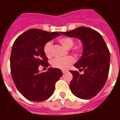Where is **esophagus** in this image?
<instances>
[{"instance_id":"34e87169","label":"esophagus","mask_w":120,"mask_h":120,"mask_svg":"<svg viewBox=\"0 0 120 120\" xmlns=\"http://www.w3.org/2000/svg\"><path fill=\"white\" fill-rule=\"evenodd\" d=\"M62 73H64H64H67V70H62Z\"/></svg>"}]
</instances>
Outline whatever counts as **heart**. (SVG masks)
<instances>
[{
  "mask_svg": "<svg viewBox=\"0 0 120 120\" xmlns=\"http://www.w3.org/2000/svg\"><path fill=\"white\" fill-rule=\"evenodd\" d=\"M58 41L66 49H69L71 47H72L75 44V41L72 38L69 37H60L58 39ZM52 43L50 41H49L45 44L43 47V51L45 54V55L47 57L49 58L51 56V50H52ZM73 52L75 53V55H77L79 53V49L77 47H75L73 49ZM75 62V58L73 56L67 57L63 59H55L53 60L52 62V65L54 68H56L59 69L61 70H66L69 67L70 65H71L72 64Z\"/></svg>",
  "mask_w": 120,
  "mask_h": 120,
  "instance_id": "b5f03b06",
  "label": "heart"
}]
</instances>
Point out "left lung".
<instances>
[{
    "instance_id": "1",
    "label": "left lung",
    "mask_w": 120,
    "mask_h": 120,
    "mask_svg": "<svg viewBox=\"0 0 120 120\" xmlns=\"http://www.w3.org/2000/svg\"><path fill=\"white\" fill-rule=\"evenodd\" d=\"M61 34L79 38L83 44V53L74 66L83 70V74L70 71L73 75L70 83L71 91L82 99L93 98L103 88L109 74L110 52L105 41L98 32L86 27Z\"/></svg>"
}]
</instances>
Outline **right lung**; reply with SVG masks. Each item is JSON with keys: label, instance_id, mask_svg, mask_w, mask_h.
<instances>
[{"label": "right lung", "instance_id": "add662e5", "mask_svg": "<svg viewBox=\"0 0 120 120\" xmlns=\"http://www.w3.org/2000/svg\"><path fill=\"white\" fill-rule=\"evenodd\" d=\"M37 29L24 32L12 45L10 58L11 73L15 86L26 99L40 102L54 93L55 83L62 76L59 68H49L40 73V65L48 67V59L43 51L45 44L60 35Z\"/></svg>", "mask_w": 120, "mask_h": 120}]
</instances>
